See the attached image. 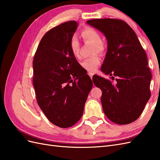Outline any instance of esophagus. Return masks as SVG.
<instances>
[{
  "label": "esophagus",
  "instance_id": "34e87169",
  "mask_svg": "<svg viewBox=\"0 0 160 160\" xmlns=\"http://www.w3.org/2000/svg\"><path fill=\"white\" fill-rule=\"evenodd\" d=\"M88 75L90 76V77H91V78L92 79V77H93V72H89Z\"/></svg>",
  "mask_w": 160,
  "mask_h": 160
}]
</instances>
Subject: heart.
Returning <instances> with one entry per match:
<instances>
[{
	"label": "heart",
	"instance_id": "obj_1",
	"mask_svg": "<svg viewBox=\"0 0 160 160\" xmlns=\"http://www.w3.org/2000/svg\"><path fill=\"white\" fill-rule=\"evenodd\" d=\"M81 36L83 37L85 42L91 43L93 45V52L96 53L97 52H101L104 50V46L101 42V38L98 32H97L93 28H86L81 33ZM70 48L72 54L75 57H79L80 44L78 38L76 36H72L70 41ZM101 59L98 56L95 55L91 58H88L81 62V66L83 69L88 71H95L98 67L100 64Z\"/></svg>",
	"mask_w": 160,
	"mask_h": 160
}]
</instances>
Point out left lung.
I'll return each mask as SVG.
<instances>
[{
    "instance_id": "left-lung-1",
    "label": "left lung",
    "mask_w": 160,
    "mask_h": 160,
    "mask_svg": "<svg viewBox=\"0 0 160 160\" xmlns=\"http://www.w3.org/2000/svg\"><path fill=\"white\" fill-rule=\"evenodd\" d=\"M88 25L103 33L108 41L101 71L117 77L116 83L97 75L96 87L102 91L101 101L111 122L125 125L136 120L150 98L152 74L146 53L134 31L123 21L91 19Z\"/></svg>"
}]
</instances>
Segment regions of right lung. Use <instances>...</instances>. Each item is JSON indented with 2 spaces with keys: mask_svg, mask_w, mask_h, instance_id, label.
Returning a JSON list of instances; mask_svg holds the SVG:
<instances>
[{
  "mask_svg": "<svg viewBox=\"0 0 160 160\" xmlns=\"http://www.w3.org/2000/svg\"><path fill=\"white\" fill-rule=\"evenodd\" d=\"M78 24L71 21L51 28L42 37L33 59V86L37 103L57 126H72L83 113L93 87L76 60L70 41Z\"/></svg>",
  "mask_w": 160,
  "mask_h": 160,
  "instance_id": "obj_1",
  "label": "right lung"
}]
</instances>
